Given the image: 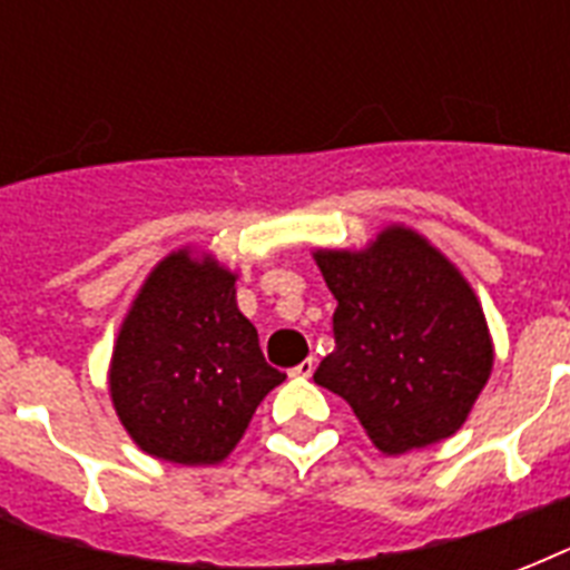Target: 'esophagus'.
Wrapping results in <instances>:
<instances>
[{
  "label": "esophagus",
  "instance_id": "1",
  "mask_svg": "<svg viewBox=\"0 0 570 570\" xmlns=\"http://www.w3.org/2000/svg\"><path fill=\"white\" fill-rule=\"evenodd\" d=\"M313 370H316V357H304L302 364H295L293 370H289V375H298V379H307V375H313Z\"/></svg>",
  "mask_w": 570,
  "mask_h": 570
}]
</instances>
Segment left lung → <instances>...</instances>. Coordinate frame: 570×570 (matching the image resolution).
Here are the masks:
<instances>
[{"mask_svg":"<svg viewBox=\"0 0 570 570\" xmlns=\"http://www.w3.org/2000/svg\"><path fill=\"white\" fill-rule=\"evenodd\" d=\"M316 263L337 298V346L313 381L346 399L379 450L450 438L494 364L468 281L405 227H390L361 254L316 250Z\"/></svg>","mask_w":570,"mask_h":570,"instance_id":"8db88e82","label":"left lung"}]
</instances>
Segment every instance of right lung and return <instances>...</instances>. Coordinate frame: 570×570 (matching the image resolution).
Returning <instances> with one entry per match:
<instances>
[{
  "label": "right lung",
  "mask_w": 570,
  "mask_h": 570,
  "mask_svg": "<svg viewBox=\"0 0 570 570\" xmlns=\"http://www.w3.org/2000/svg\"><path fill=\"white\" fill-rule=\"evenodd\" d=\"M236 277L189 250L163 259L138 293L111 357V399L145 452L215 464L239 443L268 390L257 328L236 307Z\"/></svg>",
  "instance_id": "obj_1"
}]
</instances>
